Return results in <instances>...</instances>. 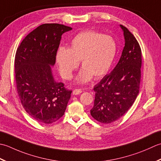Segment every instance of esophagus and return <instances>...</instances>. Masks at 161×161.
I'll use <instances>...</instances> for the list:
<instances>
[{"label": "esophagus", "instance_id": "1", "mask_svg": "<svg viewBox=\"0 0 161 161\" xmlns=\"http://www.w3.org/2000/svg\"><path fill=\"white\" fill-rule=\"evenodd\" d=\"M82 90L81 89H75L74 91H73V94L74 95H78L79 94L82 92Z\"/></svg>", "mask_w": 161, "mask_h": 161}]
</instances>
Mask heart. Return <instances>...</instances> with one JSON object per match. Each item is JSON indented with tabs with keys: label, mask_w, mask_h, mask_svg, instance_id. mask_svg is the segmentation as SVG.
<instances>
[{
	"label": "heart",
	"mask_w": 161,
	"mask_h": 161,
	"mask_svg": "<svg viewBox=\"0 0 161 161\" xmlns=\"http://www.w3.org/2000/svg\"><path fill=\"white\" fill-rule=\"evenodd\" d=\"M117 54L113 37L96 31H85L75 36L69 48L60 47L55 59L62 76L71 79L81 61L83 70L77 78L78 83H86L94 76L100 78L109 71Z\"/></svg>",
	"instance_id": "obj_1"
}]
</instances>
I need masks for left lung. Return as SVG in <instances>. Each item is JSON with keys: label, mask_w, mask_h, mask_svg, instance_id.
I'll list each match as a JSON object with an SVG mask.
<instances>
[{"label": "left lung", "mask_w": 161, "mask_h": 161, "mask_svg": "<svg viewBox=\"0 0 161 161\" xmlns=\"http://www.w3.org/2000/svg\"><path fill=\"white\" fill-rule=\"evenodd\" d=\"M125 46L116 67L94 85L95 99L90 114L103 124L115 122L132 106L139 93L142 53L134 35L120 25Z\"/></svg>", "instance_id": "left-lung-1"}]
</instances>
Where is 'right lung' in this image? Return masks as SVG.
<instances>
[{
	"label": "right lung",
	"instance_id": "obj_1",
	"mask_svg": "<svg viewBox=\"0 0 161 161\" xmlns=\"http://www.w3.org/2000/svg\"><path fill=\"white\" fill-rule=\"evenodd\" d=\"M72 30L59 24H44L21 42L15 55L16 90L23 107L37 122L51 124L63 116L71 90L53 78L51 66L62 35Z\"/></svg>",
	"mask_w": 161,
	"mask_h": 161
}]
</instances>
